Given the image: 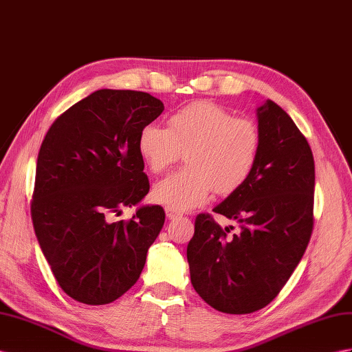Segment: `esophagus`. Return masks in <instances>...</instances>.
<instances>
[{
    "label": "esophagus",
    "mask_w": 352,
    "mask_h": 352,
    "mask_svg": "<svg viewBox=\"0 0 352 352\" xmlns=\"http://www.w3.org/2000/svg\"><path fill=\"white\" fill-rule=\"evenodd\" d=\"M178 215H179V212H178L177 210H174V208H169V206H166V217H168V219L173 220V219L178 217Z\"/></svg>",
    "instance_id": "esophagus-1"
}]
</instances>
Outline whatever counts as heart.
I'll use <instances>...</instances> for the list:
<instances>
[{
	"label": "heart",
	"mask_w": 352,
	"mask_h": 352,
	"mask_svg": "<svg viewBox=\"0 0 352 352\" xmlns=\"http://www.w3.org/2000/svg\"><path fill=\"white\" fill-rule=\"evenodd\" d=\"M260 150L258 124L212 102L187 105L169 117L168 128L151 123L138 137L140 156L155 174L173 166L184 153L187 166L153 190L157 202L177 211L206 202L212 190L236 192L254 173Z\"/></svg>",
	"instance_id": "1"
}]
</instances>
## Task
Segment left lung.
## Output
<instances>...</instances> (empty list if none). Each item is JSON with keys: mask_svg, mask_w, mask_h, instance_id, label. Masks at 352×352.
<instances>
[{"mask_svg": "<svg viewBox=\"0 0 352 352\" xmlns=\"http://www.w3.org/2000/svg\"><path fill=\"white\" fill-rule=\"evenodd\" d=\"M262 150L248 182L214 212L239 223L221 228L197 214L187 245L196 293L224 314L265 308L294 272L314 229L312 150L292 117L274 101L257 108Z\"/></svg>", "mask_w": 352, "mask_h": 352, "instance_id": "obj_1", "label": "left lung"}]
</instances>
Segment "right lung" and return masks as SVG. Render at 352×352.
<instances>
[{
    "instance_id": "1",
    "label": "right lung",
    "mask_w": 352,
    "mask_h": 352,
    "mask_svg": "<svg viewBox=\"0 0 352 352\" xmlns=\"http://www.w3.org/2000/svg\"><path fill=\"white\" fill-rule=\"evenodd\" d=\"M162 111L150 94L101 89L62 113L43 140L31 219L59 287L77 302L107 305L123 296L164 228L160 205L111 219L150 190L138 137Z\"/></svg>"
}]
</instances>
